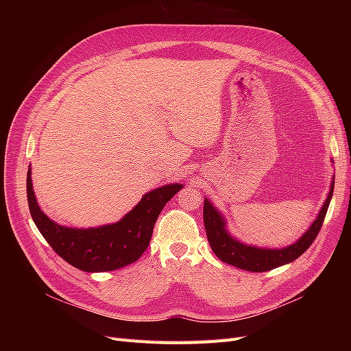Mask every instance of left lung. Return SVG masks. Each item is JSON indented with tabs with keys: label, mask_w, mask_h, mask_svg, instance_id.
<instances>
[{
	"label": "left lung",
	"mask_w": 351,
	"mask_h": 351,
	"mask_svg": "<svg viewBox=\"0 0 351 351\" xmlns=\"http://www.w3.org/2000/svg\"><path fill=\"white\" fill-rule=\"evenodd\" d=\"M334 192V182L331 183V190H329L328 197L322 209L319 210V215L316 217L313 224L309 227L304 234L297 240L295 243L290 244L284 249H263V247H254L244 244L230 236V232L226 228V219L221 215V212L210 204L208 199H205L204 204V222L208 241L210 244V249L214 250L217 258L222 262H226L232 267L250 271V272H265L271 271L274 268L282 267V265L290 263L295 261L299 256L311 247V244L315 241L317 232H319L324 219L326 215V210L331 202Z\"/></svg>",
	"instance_id": "left-lung-1"
}]
</instances>
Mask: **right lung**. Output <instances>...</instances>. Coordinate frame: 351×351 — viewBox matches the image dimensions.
<instances>
[{
  "label": "right lung",
  "instance_id": "1",
  "mask_svg": "<svg viewBox=\"0 0 351 351\" xmlns=\"http://www.w3.org/2000/svg\"><path fill=\"white\" fill-rule=\"evenodd\" d=\"M26 187L32 219L58 256L80 271L105 272L120 269L142 256L149 246L159 214L183 184L158 187L146 193L119 222L95 228H70L49 219L36 202L30 168Z\"/></svg>",
  "mask_w": 351,
  "mask_h": 351
}]
</instances>
